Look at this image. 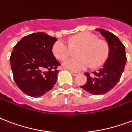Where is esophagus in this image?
Here are the masks:
<instances>
[{
  "mask_svg": "<svg viewBox=\"0 0 132 132\" xmlns=\"http://www.w3.org/2000/svg\"><path fill=\"white\" fill-rule=\"evenodd\" d=\"M70 73L73 75V76H77L79 74V72H77V71H70Z\"/></svg>",
  "mask_w": 132,
  "mask_h": 132,
  "instance_id": "obj_1",
  "label": "esophagus"
}]
</instances>
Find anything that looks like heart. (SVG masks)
<instances>
[{"mask_svg":"<svg viewBox=\"0 0 132 132\" xmlns=\"http://www.w3.org/2000/svg\"><path fill=\"white\" fill-rule=\"evenodd\" d=\"M72 48H81L79 53V59L68 58L64 60L62 66L70 70H81L91 65L93 68L100 66L108 58L109 46L106 42L100 40L98 37L89 32L81 33L69 40V43L59 40L53 46L52 51L57 59L63 60L68 57Z\"/></svg>","mask_w":132,"mask_h":132,"instance_id":"b5f03b06","label":"heart"}]
</instances>
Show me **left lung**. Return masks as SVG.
I'll return each instance as SVG.
<instances>
[{
  "label": "left lung",
  "instance_id": "left-lung-1",
  "mask_svg": "<svg viewBox=\"0 0 132 132\" xmlns=\"http://www.w3.org/2000/svg\"><path fill=\"white\" fill-rule=\"evenodd\" d=\"M106 40L109 46L108 57L101 68L92 73L86 72V84L81 88L94 95H101L109 92L119 82L122 75L127 57L125 48L119 38L103 29H96Z\"/></svg>",
  "mask_w": 132,
  "mask_h": 132
}]
</instances>
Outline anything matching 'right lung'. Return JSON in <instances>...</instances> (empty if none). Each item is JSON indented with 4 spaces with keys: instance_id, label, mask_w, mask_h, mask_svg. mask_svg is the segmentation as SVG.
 Here are the masks:
<instances>
[{
    "instance_id": "add662e5",
    "label": "right lung",
    "mask_w": 132,
    "mask_h": 132,
    "mask_svg": "<svg viewBox=\"0 0 132 132\" xmlns=\"http://www.w3.org/2000/svg\"><path fill=\"white\" fill-rule=\"evenodd\" d=\"M57 38L44 32L24 36L13 47L10 57L17 86L33 97H40L53 88L60 63L53 54Z\"/></svg>"
}]
</instances>
